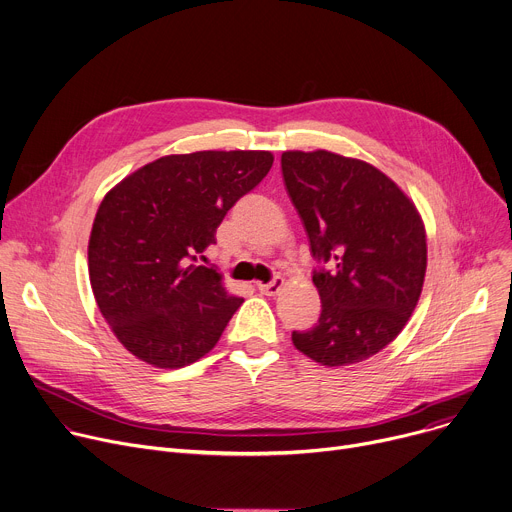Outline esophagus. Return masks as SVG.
<instances>
[{"label":"esophagus","mask_w":512,"mask_h":512,"mask_svg":"<svg viewBox=\"0 0 512 512\" xmlns=\"http://www.w3.org/2000/svg\"><path fill=\"white\" fill-rule=\"evenodd\" d=\"M282 286H284V277H280V275H275L271 282H267V284H257V288H259V292L261 294H265V296H275L277 292L282 290Z\"/></svg>","instance_id":"1"}]
</instances>
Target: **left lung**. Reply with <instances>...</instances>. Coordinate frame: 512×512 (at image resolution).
<instances>
[{
    "label": "left lung",
    "instance_id": "1",
    "mask_svg": "<svg viewBox=\"0 0 512 512\" xmlns=\"http://www.w3.org/2000/svg\"><path fill=\"white\" fill-rule=\"evenodd\" d=\"M286 190L310 239L320 316L294 331L320 365L363 361L390 345L421 298L427 232L412 200L380 169L331 151L282 153Z\"/></svg>",
    "mask_w": 512,
    "mask_h": 512
}]
</instances>
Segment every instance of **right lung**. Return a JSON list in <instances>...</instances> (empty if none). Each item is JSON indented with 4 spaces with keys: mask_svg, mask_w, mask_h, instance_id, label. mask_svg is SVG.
Here are the masks:
<instances>
[{
    "mask_svg": "<svg viewBox=\"0 0 512 512\" xmlns=\"http://www.w3.org/2000/svg\"><path fill=\"white\" fill-rule=\"evenodd\" d=\"M271 165L269 151L167 155L104 196L87 245L89 282L112 333L136 359L177 369L218 343L243 298L196 261Z\"/></svg>",
    "mask_w": 512,
    "mask_h": 512,
    "instance_id": "1",
    "label": "right lung"
}]
</instances>
